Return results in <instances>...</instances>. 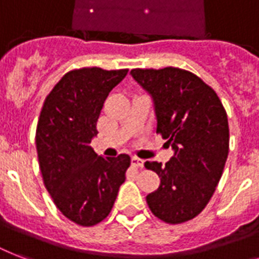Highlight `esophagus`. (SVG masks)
Listing matches in <instances>:
<instances>
[{"instance_id": "34e87169", "label": "esophagus", "mask_w": 259, "mask_h": 259, "mask_svg": "<svg viewBox=\"0 0 259 259\" xmlns=\"http://www.w3.org/2000/svg\"><path fill=\"white\" fill-rule=\"evenodd\" d=\"M132 164H133L134 166H137V168H141L142 165H144V160H141V158L136 157V156H133L132 157Z\"/></svg>"}]
</instances>
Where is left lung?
Returning a JSON list of instances; mask_svg holds the SVG:
<instances>
[{"label": "left lung", "instance_id": "8db88e82", "mask_svg": "<svg viewBox=\"0 0 259 259\" xmlns=\"http://www.w3.org/2000/svg\"><path fill=\"white\" fill-rule=\"evenodd\" d=\"M133 78L152 94L157 134L175 154L165 165L146 161L160 185L146 196L154 217L180 225L208 204L229 154V121L218 94L191 71L165 67L134 68Z\"/></svg>", "mask_w": 259, "mask_h": 259}]
</instances>
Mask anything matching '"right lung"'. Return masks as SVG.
<instances>
[{
	"mask_svg": "<svg viewBox=\"0 0 259 259\" xmlns=\"http://www.w3.org/2000/svg\"><path fill=\"white\" fill-rule=\"evenodd\" d=\"M126 74L99 67L68 71L38 118L36 148L47 191L59 211L83 227L107 218L130 166L129 154L101 157L91 146L106 98Z\"/></svg>",
	"mask_w": 259,
	"mask_h": 259,
	"instance_id": "add662e5",
	"label": "right lung"
}]
</instances>
